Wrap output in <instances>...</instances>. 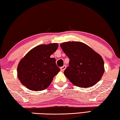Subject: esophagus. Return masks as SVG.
I'll list each match as a JSON object with an SVG mask.
<instances>
[{"instance_id": "obj_1", "label": "esophagus", "mask_w": 120, "mask_h": 120, "mask_svg": "<svg viewBox=\"0 0 120 120\" xmlns=\"http://www.w3.org/2000/svg\"><path fill=\"white\" fill-rule=\"evenodd\" d=\"M66 66L65 65H64L62 66V67L60 68V70H61L62 71H64V70H65V69H66Z\"/></svg>"}]
</instances>
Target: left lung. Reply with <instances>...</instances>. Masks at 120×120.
Returning <instances> with one entry per match:
<instances>
[{
    "instance_id": "8db88e82",
    "label": "left lung",
    "mask_w": 120,
    "mask_h": 120,
    "mask_svg": "<svg viewBox=\"0 0 120 120\" xmlns=\"http://www.w3.org/2000/svg\"><path fill=\"white\" fill-rule=\"evenodd\" d=\"M60 46L70 60L64 75L73 85L89 87L100 80L105 70L100 55L80 42H64Z\"/></svg>"
}]
</instances>
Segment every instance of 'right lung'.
I'll return each mask as SVG.
<instances>
[{"instance_id": "1", "label": "right lung", "mask_w": 120, "mask_h": 120, "mask_svg": "<svg viewBox=\"0 0 120 120\" xmlns=\"http://www.w3.org/2000/svg\"><path fill=\"white\" fill-rule=\"evenodd\" d=\"M58 47L57 43L39 45L20 60L18 77L23 85L32 91H41L48 87L60 71L55 58L50 57Z\"/></svg>"}]
</instances>
